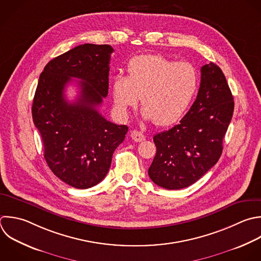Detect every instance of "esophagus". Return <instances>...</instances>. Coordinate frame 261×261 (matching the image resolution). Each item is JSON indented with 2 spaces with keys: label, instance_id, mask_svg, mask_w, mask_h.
Returning a JSON list of instances; mask_svg holds the SVG:
<instances>
[{
  "label": "esophagus",
  "instance_id": "esophagus-1",
  "mask_svg": "<svg viewBox=\"0 0 261 261\" xmlns=\"http://www.w3.org/2000/svg\"><path fill=\"white\" fill-rule=\"evenodd\" d=\"M130 138L135 141V142H142L145 140V136L143 133L139 132V130H132L130 132Z\"/></svg>",
  "mask_w": 261,
  "mask_h": 261
}]
</instances>
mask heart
Instances as JSON below:
<instances>
[{
  "instance_id": "1",
  "label": "heart",
  "mask_w": 261,
  "mask_h": 261,
  "mask_svg": "<svg viewBox=\"0 0 261 261\" xmlns=\"http://www.w3.org/2000/svg\"><path fill=\"white\" fill-rule=\"evenodd\" d=\"M199 89V73L189 62H176L158 54L134 57L126 76H116L111 85L118 112L127 116L141 104L143 117L158 126L177 122L188 111Z\"/></svg>"
}]
</instances>
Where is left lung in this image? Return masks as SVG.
<instances>
[{
    "label": "left lung",
    "mask_w": 261,
    "mask_h": 261,
    "mask_svg": "<svg viewBox=\"0 0 261 261\" xmlns=\"http://www.w3.org/2000/svg\"><path fill=\"white\" fill-rule=\"evenodd\" d=\"M233 113V98L221 69L201 68L197 98L178 124L153 137L157 151L148 173L159 187L184 189L202 177L219 159Z\"/></svg>",
    "instance_id": "left-lung-1"
}]
</instances>
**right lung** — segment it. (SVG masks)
Here are the masks:
<instances>
[{
    "instance_id": "right-lung-1",
    "label": "right lung",
    "mask_w": 261,
    "mask_h": 261,
    "mask_svg": "<svg viewBox=\"0 0 261 261\" xmlns=\"http://www.w3.org/2000/svg\"><path fill=\"white\" fill-rule=\"evenodd\" d=\"M113 51L109 45L77 46L45 66L36 90L32 112L44 157L57 177L76 189H89L104 179L128 130L97 110L108 95ZM72 78L81 80L80 95L70 103L64 92Z\"/></svg>"
}]
</instances>
